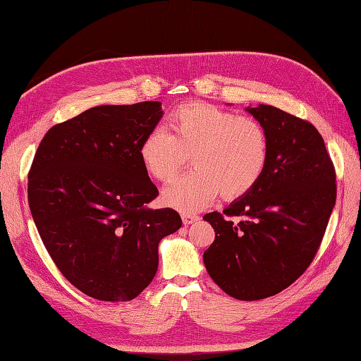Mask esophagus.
I'll return each mask as SVG.
<instances>
[{"label": "esophagus", "mask_w": 361, "mask_h": 361, "mask_svg": "<svg viewBox=\"0 0 361 361\" xmlns=\"http://www.w3.org/2000/svg\"><path fill=\"white\" fill-rule=\"evenodd\" d=\"M180 216H182V221L185 226H190L199 220V215H195V214H185L183 212V214H180Z\"/></svg>", "instance_id": "1"}]
</instances>
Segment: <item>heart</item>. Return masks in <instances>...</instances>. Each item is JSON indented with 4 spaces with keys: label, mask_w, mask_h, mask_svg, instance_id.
<instances>
[{
    "label": "heart",
    "mask_w": 361,
    "mask_h": 361,
    "mask_svg": "<svg viewBox=\"0 0 361 361\" xmlns=\"http://www.w3.org/2000/svg\"><path fill=\"white\" fill-rule=\"evenodd\" d=\"M170 134L152 129L141 140L138 158L150 178L169 182L190 155L194 171L171 182L162 202L183 212L200 211L218 194L224 200L243 197L264 176L269 161V138L256 118L207 104L188 102L174 108Z\"/></svg>",
    "instance_id": "heart-1"
}]
</instances>
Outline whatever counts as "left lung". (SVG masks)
Returning <instances> with one entry per match:
<instances>
[{
    "mask_svg": "<svg viewBox=\"0 0 361 361\" xmlns=\"http://www.w3.org/2000/svg\"><path fill=\"white\" fill-rule=\"evenodd\" d=\"M247 111L268 134V166L223 214L203 216L215 232L203 262L227 295L256 301L290 286L312 264L336 203V171L307 120L264 104Z\"/></svg>",
    "mask_w": 361,
    "mask_h": 361,
    "instance_id": "8db88e82",
    "label": "left lung"
}]
</instances>
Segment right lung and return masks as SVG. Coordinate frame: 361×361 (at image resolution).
<instances>
[{"instance_id":"right-lung-1","label":"right lung","mask_w":361,"mask_h":361,"mask_svg":"<svg viewBox=\"0 0 361 361\" xmlns=\"http://www.w3.org/2000/svg\"><path fill=\"white\" fill-rule=\"evenodd\" d=\"M161 102L99 105L52 126L28 173L32 220L54 264L101 301H129L158 269V244L179 214L150 209L158 188L138 146L162 117Z\"/></svg>"}]
</instances>
